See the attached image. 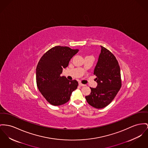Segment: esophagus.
Segmentation results:
<instances>
[{
  "mask_svg": "<svg viewBox=\"0 0 148 148\" xmlns=\"http://www.w3.org/2000/svg\"><path fill=\"white\" fill-rule=\"evenodd\" d=\"M79 86H85L84 84H81V83H80V82H79Z\"/></svg>",
  "mask_w": 148,
  "mask_h": 148,
  "instance_id": "1",
  "label": "esophagus"
}]
</instances>
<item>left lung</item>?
<instances>
[{
	"instance_id": "8db88e82",
	"label": "left lung",
	"mask_w": 148,
	"mask_h": 148,
	"mask_svg": "<svg viewBox=\"0 0 148 148\" xmlns=\"http://www.w3.org/2000/svg\"><path fill=\"white\" fill-rule=\"evenodd\" d=\"M101 47V53L94 74L98 85L91 89L85 98L89 104L97 109L103 108L114 99L121 87V71L118 61L108 50Z\"/></svg>"
}]
</instances>
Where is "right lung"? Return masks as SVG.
I'll use <instances>...</instances> for the list:
<instances>
[{"label":"right lung","mask_w":148,"mask_h":148,"mask_svg":"<svg viewBox=\"0 0 148 148\" xmlns=\"http://www.w3.org/2000/svg\"><path fill=\"white\" fill-rule=\"evenodd\" d=\"M79 50L57 46L49 50L40 59L36 69L37 86L42 96L53 106L66 103L72 92L77 88L76 80L70 81L60 74Z\"/></svg>","instance_id":"1"}]
</instances>
